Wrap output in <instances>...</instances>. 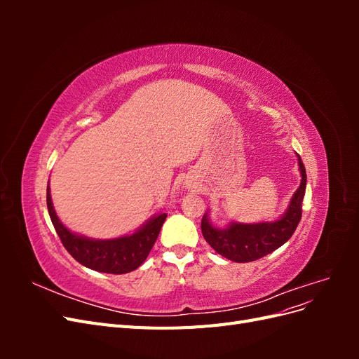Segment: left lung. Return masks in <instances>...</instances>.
<instances>
[{
  "label": "left lung",
  "mask_w": 359,
  "mask_h": 359,
  "mask_svg": "<svg viewBox=\"0 0 359 359\" xmlns=\"http://www.w3.org/2000/svg\"><path fill=\"white\" fill-rule=\"evenodd\" d=\"M298 157V169L301 182L289 201L286 211L274 222L240 223L231 222L224 227L211 223L210 210L202 217V235L217 253L232 262L244 264L264 257L290 240L301 220V203L307 186V173L301 157Z\"/></svg>",
  "instance_id": "8db88e82"
}]
</instances>
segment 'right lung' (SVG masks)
Segmentation results:
<instances>
[{"mask_svg": "<svg viewBox=\"0 0 359 359\" xmlns=\"http://www.w3.org/2000/svg\"><path fill=\"white\" fill-rule=\"evenodd\" d=\"M46 202L52 224L67 252L81 265L106 274H127L142 265L168 217L166 212H158L132 233L109 238V240H95V238L72 232L67 226H64L53 208L49 182Z\"/></svg>", "mask_w": 359, "mask_h": 359, "instance_id": "1", "label": "right lung"}]
</instances>
